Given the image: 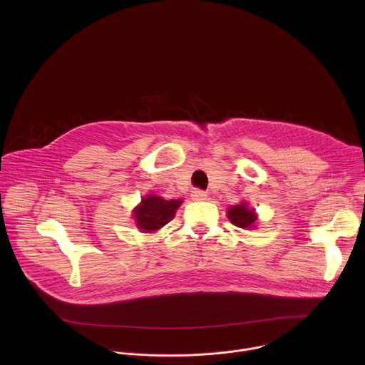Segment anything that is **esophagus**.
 Instances as JSON below:
<instances>
[{"instance_id":"esophagus-1","label":"esophagus","mask_w":365,"mask_h":365,"mask_svg":"<svg viewBox=\"0 0 365 365\" xmlns=\"http://www.w3.org/2000/svg\"><path fill=\"white\" fill-rule=\"evenodd\" d=\"M206 196H207V193L205 190H200V189H193L192 190V199L193 200H203V199H206Z\"/></svg>"}]
</instances>
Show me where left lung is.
<instances>
[{"label": "left lung", "instance_id": "obj_1", "mask_svg": "<svg viewBox=\"0 0 365 365\" xmlns=\"http://www.w3.org/2000/svg\"><path fill=\"white\" fill-rule=\"evenodd\" d=\"M230 221L240 228H251L257 220L254 210H250L245 202L235 205L228 210Z\"/></svg>", "mask_w": 365, "mask_h": 365}]
</instances>
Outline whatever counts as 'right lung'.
<instances>
[{
  "mask_svg": "<svg viewBox=\"0 0 365 365\" xmlns=\"http://www.w3.org/2000/svg\"><path fill=\"white\" fill-rule=\"evenodd\" d=\"M180 203V199L166 200L160 196L148 195L147 197H143L141 205L134 210V220L137 221L135 224L143 232L160 230L175 218L176 210Z\"/></svg>",
  "mask_w": 365,
  "mask_h": 365,
  "instance_id": "add662e5",
  "label": "right lung"
}]
</instances>
